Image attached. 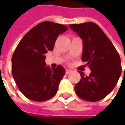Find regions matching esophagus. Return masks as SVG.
<instances>
[{"label": "esophagus", "instance_id": "1", "mask_svg": "<svg viewBox=\"0 0 125 125\" xmlns=\"http://www.w3.org/2000/svg\"><path fill=\"white\" fill-rule=\"evenodd\" d=\"M72 72V70H70V69H66L65 70V73H66V74H70Z\"/></svg>", "mask_w": 125, "mask_h": 125}]
</instances>
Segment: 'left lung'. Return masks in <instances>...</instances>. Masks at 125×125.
<instances>
[{"label": "left lung", "mask_w": 125, "mask_h": 125, "mask_svg": "<svg viewBox=\"0 0 125 125\" xmlns=\"http://www.w3.org/2000/svg\"><path fill=\"white\" fill-rule=\"evenodd\" d=\"M69 26L82 39V60L87 62L91 70L89 76L79 72L81 80L75 85V92L85 101H99L107 96L118 83L122 71L120 55L96 23L87 22Z\"/></svg>", "instance_id": "8db88e82"}]
</instances>
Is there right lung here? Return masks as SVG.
I'll return each instance as SVG.
<instances>
[{
	"label": "right lung",
	"mask_w": 125,
	"mask_h": 125,
	"mask_svg": "<svg viewBox=\"0 0 125 125\" xmlns=\"http://www.w3.org/2000/svg\"><path fill=\"white\" fill-rule=\"evenodd\" d=\"M68 28L44 21L28 32L19 42L12 57V72L19 90L27 98L44 102L55 95L65 74L61 65L46 66L45 54L53 50L58 35Z\"/></svg>",
	"instance_id": "obj_1"
}]
</instances>
